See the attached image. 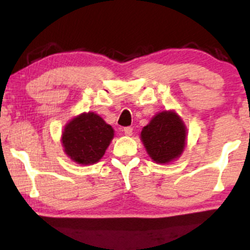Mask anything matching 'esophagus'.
<instances>
[{
    "label": "esophagus",
    "instance_id": "obj_1",
    "mask_svg": "<svg viewBox=\"0 0 250 250\" xmlns=\"http://www.w3.org/2000/svg\"><path fill=\"white\" fill-rule=\"evenodd\" d=\"M123 131H125V136H131V135H133V128L131 127H125Z\"/></svg>",
    "mask_w": 250,
    "mask_h": 250
}]
</instances>
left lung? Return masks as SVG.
I'll return each mask as SVG.
<instances>
[{"label": "left lung", "mask_w": 250, "mask_h": 250, "mask_svg": "<svg viewBox=\"0 0 250 250\" xmlns=\"http://www.w3.org/2000/svg\"><path fill=\"white\" fill-rule=\"evenodd\" d=\"M140 136L149 157L159 165H168L185 151L187 127L176 111L163 110L143 127Z\"/></svg>", "instance_id": "1"}]
</instances>
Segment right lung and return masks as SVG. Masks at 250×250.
<instances>
[{
  "mask_svg": "<svg viewBox=\"0 0 250 250\" xmlns=\"http://www.w3.org/2000/svg\"><path fill=\"white\" fill-rule=\"evenodd\" d=\"M114 129L97 114L82 113L64 125L61 142L63 151L77 165L99 162L114 139Z\"/></svg>",
  "mask_w": 250,
  "mask_h": 250,
  "instance_id": "1",
  "label": "right lung"
}]
</instances>
